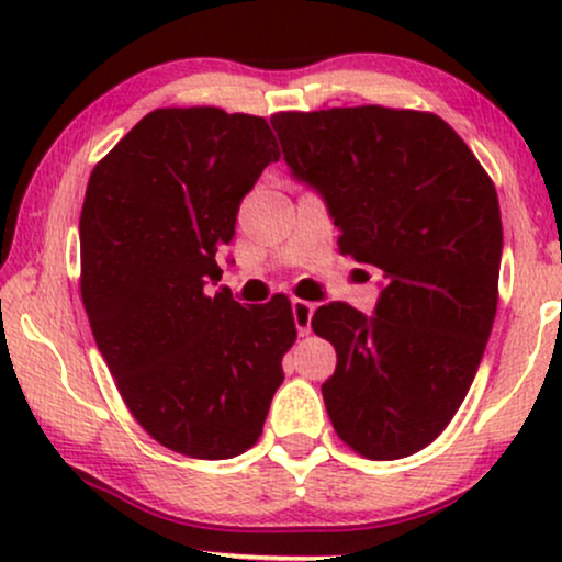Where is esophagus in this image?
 I'll use <instances>...</instances> for the list:
<instances>
[{
	"mask_svg": "<svg viewBox=\"0 0 562 562\" xmlns=\"http://www.w3.org/2000/svg\"><path fill=\"white\" fill-rule=\"evenodd\" d=\"M312 314H314V303L293 299V319H295V327H299V335L312 333Z\"/></svg>",
	"mask_w": 562,
	"mask_h": 562,
	"instance_id": "34e87169",
	"label": "esophagus"
}]
</instances>
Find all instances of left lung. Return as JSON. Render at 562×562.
<instances>
[{
	"label": "left lung",
	"instance_id": "1",
	"mask_svg": "<svg viewBox=\"0 0 562 562\" xmlns=\"http://www.w3.org/2000/svg\"><path fill=\"white\" fill-rule=\"evenodd\" d=\"M288 166L325 198L338 248L385 274L375 314L344 301L312 327L338 353L327 415L367 460L409 457L468 396L496 317L502 216L492 177L428 111L357 105L272 115Z\"/></svg>",
	"mask_w": 562,
	"mask_h": 562
}]
</instances>
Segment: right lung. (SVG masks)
<instances>
[{"mask_svg": "<svg viewBox=\"0 0 562 562\" xmlns=\"http://www.w3.org/2000/svg\"><path fill=\"white\" fill-rule=\"evenodd\" d=\"M280 147L267 119L158 108L94 166L83 198L81 301L128 412L166 449L229 460L259 441L282 357L288 295L240 306L216 254Z\"/></svg>", "mask_w": 562, "mask_h": 562, "instance_id": "add662e5", "label": "right lung"}]
</instances>
